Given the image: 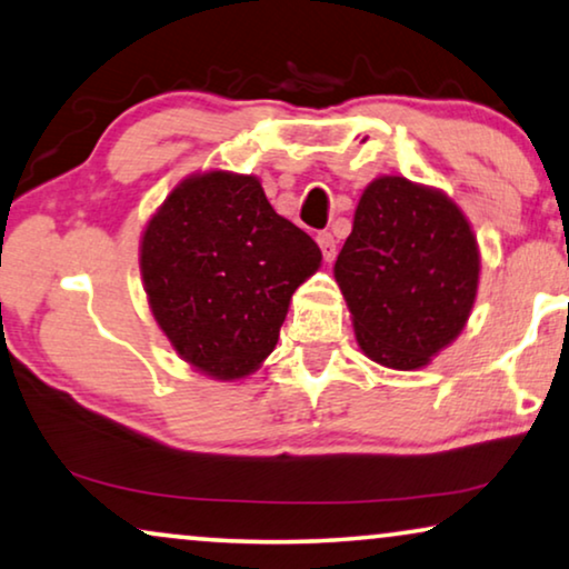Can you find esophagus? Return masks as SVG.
Returning a JSON list of instances; mask_svg holds the SVG:
<instances>
[{"mask_svg":"<svg viewBox=\"0 0 569 569\" xmlns=\"http://www.w3.org/2000/svg\"><path fill=\"white\" fill-rule=\"evenodd\" d=\"M317 244H319V250H322L325 260L332 262L335 254H338V242H335V237L330 234V231H319V234H317Z\"/></svg>","mask_w":569,"mask_h":569,"instance_id":"1","label":"esophagus"}]
</instances>
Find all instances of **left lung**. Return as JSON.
<instances>
[{
  "mask_svg": "<svg viewBox=\"0 0 569 569\" xmlns=\"http://www.w3.org/2000/svg\"><path fill=\"white\" fill-rule=\"evenodd\" d=\"M335 278L363 353L415 371L467 325L479 283L477 239L441 190L387 174L363 190Z\"/></svg>",
  "mask_w": 569,
  "mask_h": 569,
  "instance_id": "1",
  "label": "left lung"
}]
</instances>
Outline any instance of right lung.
I'll return each instance as SVG.
<instances>
[{"label": "right lung", "mask_w": 569, "mask_h": 569, "mask_svg": "<svg viewBox=\"0 0 569 569\" xmlns=\"http://www.w3.org/2000/svg\"><path fill=\"white\" fill-rule=\"evenodd\" d=\"M139 262L151 315L182 361L234 381L273 353L291 296L322 252L273 211L258 178L216 170L167 196Z\"/></svg>", "instance_id": "1"}]
</instances>
